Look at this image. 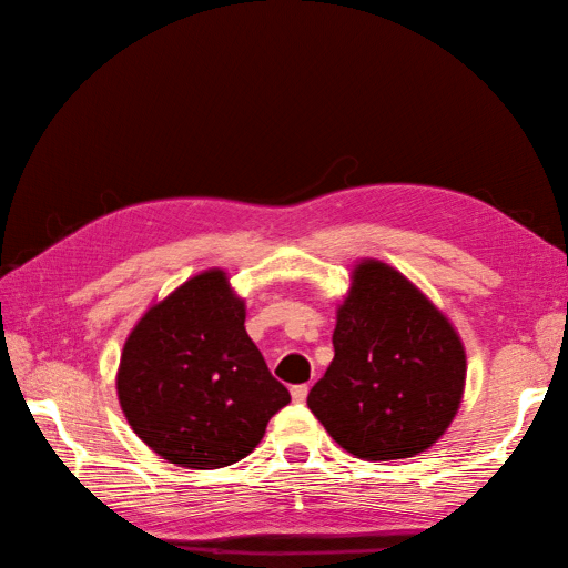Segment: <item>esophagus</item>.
I'll list each match as a JSON object with an SVG mask.
<instances>
[{
  "instance_id": "34e87169",
  "label": "esophagus",
  "mask_w": 568,
  "mask_h": 568,
  "mask_svg": "<svg viewBox=\"0 0 568 568\" xmlns=\"http://www.w3.org/2000/svg\"><path fill=\"white\" fill-rule=\"evenodd\" d=\"M307 393H310L307 385H293V388H291V395H293L295 403H305Z\"/></svg>"
}]
</instances>
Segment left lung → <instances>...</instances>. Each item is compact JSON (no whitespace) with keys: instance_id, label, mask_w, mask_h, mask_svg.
<instances>
[{"instance_id":"1","label":"left lung","mask_w":568,"mask_h":568,"mask_svg":"<svg viewBox=\"0 0 568 568\" xmlns=\"http://www.w3.org/2000/svg\"><path fill=\"white\" fill-rule=\"evenodd\" d=\"M336 307L334 358L307 395L329 437L366 462L427 452L466 388V348L452 320L393 265L361 258Z\"/></svg>"}]
</instances>
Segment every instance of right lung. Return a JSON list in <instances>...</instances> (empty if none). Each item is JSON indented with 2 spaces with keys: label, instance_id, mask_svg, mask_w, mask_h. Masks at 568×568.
<instances>
[{
  "label": "right lung",
  "instance_id": "right-lung-1",
  "mask_svg": "<svg viewBox=\"0 0 568 568\" xmlns=\"http://www.w3.org/2000/svg\"><path fill=\"white\" fill-rule=\"evenodd\" d=\"M244 322L246 300L226 271L210 268L153 303L129 332L116 368L119 405L168 464L232 466L291 403Z\"/></svg>",
  "mask_w": 568,
  "mask_h": 568
}]
</instances>
